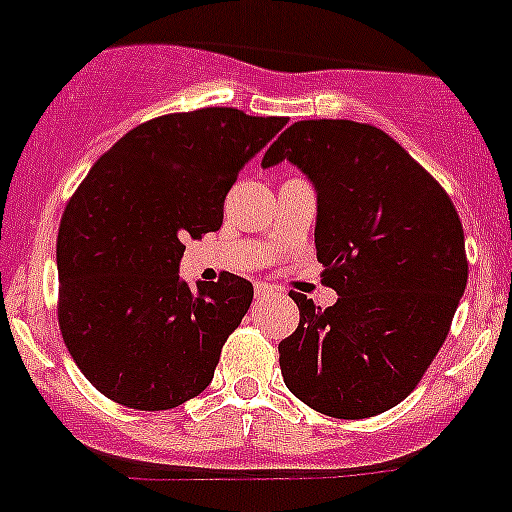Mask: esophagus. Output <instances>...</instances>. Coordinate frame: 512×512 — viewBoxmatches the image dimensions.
Returning <instances> with one entry per match:
<instances>
[{"label": "esophagus", "instance_id": "obj_1", "mask_svg": "<svg viewBox=\"0 0 512 512\" xmlns=\"http://www.w3.org/2000/svg\"><path fill=\"white\" fill-rule=\"evenodd\" d=\"M275 293V288L267 283H255V298H267V295Z\"/></svg>", "mask_w": 512, "mask_h": 512}]
</instances>
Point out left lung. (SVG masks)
Instances as JSON below:
<instances>
[{
	"label": "left lung",
	"instance_id": "8db88e82",
	"mask_svg": "<svg viewBox=\"0 0 512 512\" xmlns=\"http://www.w3.org/2000/svg\"><path fill=\"white\" fill-rule=\"evenodd\" d=\"M285 159L318 191L315 250L338 293L326 310L290 293L300 323L278 346L285 386L328 417H376L412 394L450 333L467 285L460 214L369 123H293L262 166Z\"/></svg>",
	"mask_w": 512,
	"mask_h": 512
}]
</instances>
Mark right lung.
<instances>
[{"mask_svg":"<svg viewBox=\"0 0 512 512\" xmlns=\"http://www.w3.org/2000/svg\"><path fill=\"white\" fill-rule=\"evenodd\" d=\"M285 123L237 108L169 113L95 161L57 232V321L100 394L161 412L212 384L252 283L222 272L189 288L179 278L184 242L222 227L242 166Z\"/></svg>","mask_w":512,"mask_h":512,"instance_id":"1","label":"right lung"}]
</instances>
